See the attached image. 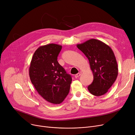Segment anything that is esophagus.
I'll use <instances>...</instances> for the list:
<instances>
[{
  "mask_svg": "<svg viewBox=\"0 0 135 135\" xmlns=\"http://www.w3.org/2000/svg\"><path fill=\"white\" fill-rule=\"evenodd\" d=\"M81 74H82V73L81 72H80L79 73H78V74H76L75 75V78H78L81 75Z\"/></svg>",
  "mask_w": 135,
  "mask_h": 135,
  "instance_id": "obj_1",
  "label": "esophagus"
}]
</instances>
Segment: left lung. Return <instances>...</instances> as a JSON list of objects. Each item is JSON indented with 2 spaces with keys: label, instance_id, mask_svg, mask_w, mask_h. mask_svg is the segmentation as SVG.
I'll return each mask as SVG.
<instances>
[{
  "label": "left lung",
  "instance_id": "left-lung-1",
  "mask_svg": "<svg viewBox=\"0 0 135 135\" xmlns=\"http://www.w3.org/2000/svg\"><path fill=\"white\" fill-rule=\"evenodd\" d=\"M77 47L88 58L93 74V81L88 86L89 92L95 96L105 94L118 75V64L113 50L95 39L77 44Z\"/></svg>",
  "mask_w": 135,
  "mask_h": 135
}]
</instances>
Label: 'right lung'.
<instances>
[{"instance_id": "right-lung-1", "label": "right lung", "mask_w": 135, "mask_h": 135, "mask_svg": "<svg viewBox=\"0 0 135 135\" xmlns=\"http://www.w3.org/2000/svg\"><path fill=\"white\" fill-rule=\"evenodd\" d=\"M62 46L51 43L36 51L29 68L32 83L40 95L51 103H61L68 95L72 81L57 61Z\"/></svg>"}]
</instances>
